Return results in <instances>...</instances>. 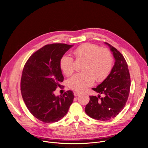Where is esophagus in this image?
<instances>
[{
  "instance_id": "34e87169",
  "label": "esophagus",
  "mask_w": 148,
  "mask_h": 148,
  "mask_svg": "<svg viewBox=\"0 0 148 148\" xmlns=\"http://www.w3.org/2000/svg\"><path fill=\"white\" fill-rule=\"evenodd\" d=\"M80 94V92H74V96H78V95H79Z\"/></svg>"
}]
</instances>
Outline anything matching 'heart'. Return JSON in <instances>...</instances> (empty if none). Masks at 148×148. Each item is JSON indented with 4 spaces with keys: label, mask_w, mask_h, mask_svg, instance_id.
<instances>
[{
    "label": "heart",
    "mask_w": 148,
    "mask_h": 148,
    "mask_svg": "<svg viewBox=\"0 0 148 148\" xmlns=\"http://www.w3.org/2000/svg\"><path fill=\"white\" fill-rule=\"evenodd\" d=\"M73 54L76 59L84 60L82 66L84 71L74 74L68 80V86L74 90H86L95 79L98 82L103 81L111 71L113 60L107 49L86 43L77 47ZM60 67L66 75H71L75 70L73 58L69 54L63 55L60 60Z\"/></svg>",
    "instance_id": "heart-1"
}]
</instances>
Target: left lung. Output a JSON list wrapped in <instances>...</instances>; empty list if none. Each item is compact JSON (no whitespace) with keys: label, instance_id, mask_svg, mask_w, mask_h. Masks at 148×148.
Returning <instances> with one entry per match:
<instances>
[{"label":"left lung","instance_id":"1","mask_svg":"<svg viewBox=\"0 0 148 148\" xmlns=\"http://www.w3.org/2000/svg\"><path fill=\"white\" fill-rule=\"evenodd\" d=\"M110 49L115 58L114 65L108 77L97 88L98 97L90 96L85 112L92 118L108 121L115 117L125 107L128 100L131 80L128 64L122 54L115 47L104 43ZM102 94L103 97H100Z\"/></svg>","mask_w":148,"mask_h":148}]
</instances>
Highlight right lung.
I'll use <instances>...</instances> for the list:
<instances>
[{
  "label": "right lung",
  "mask_w": 148,
  "mask_h": 148,
  "mask_svg": "<svg viewBox=\"0 0 148 148\" xmlns=\"http://www.w3.org/2000/svg\"><path fill=\"white\" fill-rule=\"evenodd\" d=\"M73 46L61 43L46 45L33 54L25 65L20 82L22 95L27 109L41 121H60L73 102L72 91L60 96L54 94L64 79L60 58Z\"/></svg>",
  "instance_id": "right-lung-1"
}]
</instances>
